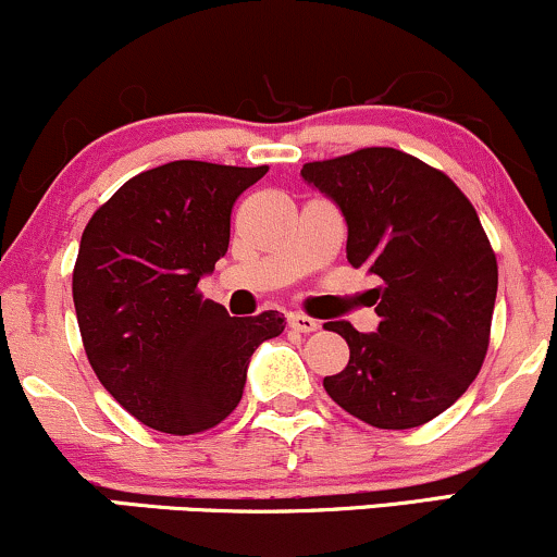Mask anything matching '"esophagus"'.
<instances>
[{
  "label": "esophagus",
  "instance_id": "34e87169",
  "mask_svg": "<svg viewBox=\"0 0 557 557\" xmlns=\"http://www.w3.org/2000/svg\"><path fill=\"white\" fill-rule=\"evenodd\" d=\"M287 322H290V327L298 330V332H314V330H319L317 319H311V317H306V314H290V317H287Z\"/></svg>",
  "mask_w": 557,
  "mask_h": 557
}]
</instances>
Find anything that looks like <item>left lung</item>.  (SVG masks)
I'll use <instances>...</instances> for the list:
<instances>
[{
  "label": "left lung",
  "instance_id": "obj_1",
  "mask_svg": "<svg viewBox=\"0 0 557 557\" xmlns=\"http://www.w3.org/2000/svg\"><path fill=\"white\" fill-rule=\"evenodd\" d=\"M300 177L343 212L350 267L380 277L374 332L327 322L350 359L324 389L380 430L426 424L487 356L497 261L476 209L445 172L385 146L309 162Z\"/></svg>",
  "mask_w": 557,
  "mask_h": 557
}]
</instances>
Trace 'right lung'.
<instances>
[{"label":"right lung","mask_w":557,"mask_h":557,"mask_svg":"<svg viewBox=\"0 0 557 557\" xmlns=\"http://www.w3.org/2000/svg\"><path fill=\"white\" fill-rule=\"evenodd\" d=\"M267 168L168 162L131 177L83 230L73 300L91 369L127 413L168 434L212 430L243 398L280 311L230 317L198 293L227 253L230 212Z\"/></svg>","instance_id":"add662e5"}]
</instances>
